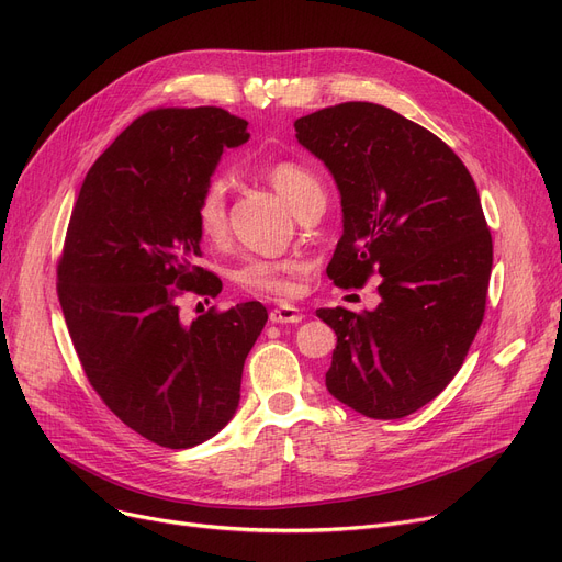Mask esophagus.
<instances>
[{
  "mask_svg": "<svg viewBox=\"0 0 562 562\" xmlns=\"http://www.w3.org/2000/svg\"><path fill=\"white\" fill-rule=\"evenodd\" d=\"M269 318H271V323H301L305 316H303V312L299 307L280 305V307L271 310Z\"/></svg>",
  "mask_w": 562,
  "mask_h": 562,
  "instance_id": "obj_1",
  "label": "esophagus"
}]
</instances>
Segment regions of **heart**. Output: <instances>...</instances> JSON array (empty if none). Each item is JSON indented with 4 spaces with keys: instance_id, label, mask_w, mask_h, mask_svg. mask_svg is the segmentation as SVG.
<instances>
[{
    "instance_id": "obj_1",
    "label": "heart",
    "mask_w": 562,
    "mask_h": 562,
    "mask_svg": "<svg viewBox=\"0 0 562 562\" xmlns=\"http://www.w3.org/2000/svg\"><path fill=\"white\" fill-rule=\"evenodd\" d=\"M266 180L282 195V200L291 206L293 212L299 204L321 189L316 175L296 161H273L263 170ZM198 229L204 239L216 241L225 234L227 227V200L225 187L221 182H210L204 187L198 210H195ZM305 271V261L296 257L286 259H248L236 280L252 291L269 293V296H291L296 289V278Z\"/></svg>"
}]
</instances>
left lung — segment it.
Masks as SVG:
<instances>
[{
    "instance_id": "1",
    "label": "left lung",
    "mask_w": 562,
    "mask_h": 562,
    "mask_svg": "<svg viewBox=\"0 0 562 562\" xmlns=\"http://www.w3.org/2000/svg\"><path fill=\"white\" fill-rule=\"evenodd\" d=\"M293 127L341 195L328 278L382 276L373 312L316 310L337 335L326 387L369 419L407 417L449 385L483 323L492 236L476 184L445 140L387 106L344 102Z\"/></svg>"
}]
</instances>
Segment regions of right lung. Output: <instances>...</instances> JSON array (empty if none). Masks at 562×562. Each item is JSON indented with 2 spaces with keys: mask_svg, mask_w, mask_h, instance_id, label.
I'll use <instances>...</instances> for the list:
<instances>
[{
  "mask_svg": "<svg viewBox=\"0 0 562 562\" xmlns=\"http://www.w3.org/2000/svg\"><path fill=\"white\" fill-rule=\"evenodd\" d=\"M248 123L218 106L147 111L88 170L58 261V301L83 373L113 415L166 449H191L234 417L269 312L257 301L184 323L187 291L223 284L198 266L195 210Z\"/></svg>",
  "mask_w": 562,
  "mask_h": 562,
  "instance_id": "obj_1",
  "label": "right lung"
}]
</instances>
